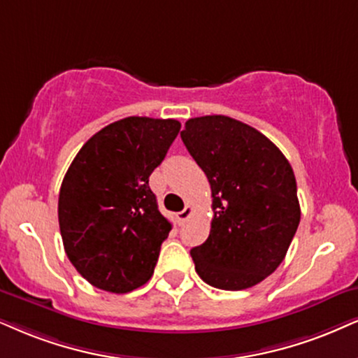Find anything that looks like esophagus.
Here are the masks:
<instances>
[{"instance_id":"obj_1","label":"esophagus","mask_w":358,"mask_h":358,"mask_svg":"<svg viewBox=\"0 0 358 358\" xmlns=\"http://www.w3.org/2000/svg\"><path fill=\"white\" fill-rule=\"evenodd\" d=\"M192 213H194V209H192L191 206H186V209L180 210V213H178V220H179V224H184V222H186V220L192 215Z\"/></svg>"}]
</instances>
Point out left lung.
Returning a JSON list of instances; mask_svg holds the SVG:
<instances>
[{"instance_id":"left-lung-1","label":"left lung","mask_w":358,"mask_h":358,"mask_svg":"<svg viewBox=\"0 0 358 358\" xmlns=\"http://www.w3.org/2000/svg\"><path fill=\"white\" fill-rule=\"evenodd\" d=\"M180 138L213 191L209 237L191 250L196 272L215 289H249L280 266L301 222L292 167L262 132L227 116L189 119Z\"/></svg>"}]
</instances>
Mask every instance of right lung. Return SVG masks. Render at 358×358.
I'll return each instance as SVG.
<instances>
[{"label": "right lung", "instance_id": "obj_1", "mask_svg": "<svg viewBox=\"0 0 358 358\" xmlns=\"http://www.w3.org/2000/svg\"><path fill=\"white\" fill-rule=\"evenodd\" d=\"M179 129L176 119L124 117L96 132L66 172L57 201L66 255L101 290L126 294L151 279L172 226L149 176Z\"/></svg>", "mask_w": 358, "mask_h": 358}]
</instances>
